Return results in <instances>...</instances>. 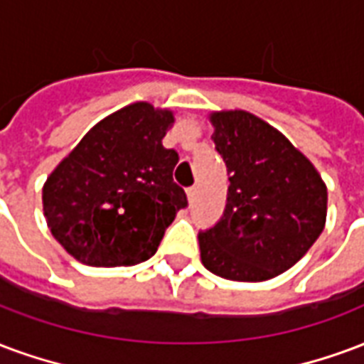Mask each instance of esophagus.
Masks as SVG:
<instances>
[{"instance_id":"obj_1","label":"esophagus","mask_w":364,"mask_h":364,"mask_svg":"<svg viewBox=\"0 0 364 364\" xmlns=\"http://www.w3.org/2000/svg\"><path fill=\"white\" fill-rule=\"evenodd\" d=\"M195 198H196V187H189V189H187V200L193 204L195 203Z\"/></svg>"}]
</instances>
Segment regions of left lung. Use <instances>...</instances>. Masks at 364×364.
<instances>
[{
	"label": "left lung",
	"instance_id": "left-lung-1",
	"mask_svg": "<svg viewBox=\"0 0 364 364\" xmlns=\"http://www.w3.org/2000/svg\"><path fill=\"white\" fill-rule=\"evenodd\" d=\"M212 141L230 187L222 220L198 233L206 270L231 282H266L305 257L326 225L318 169L270 123L245 109L210 112Z\"/></svg>",
	"mask_w": 364,
	"mask_h": 364
}]
</instances>
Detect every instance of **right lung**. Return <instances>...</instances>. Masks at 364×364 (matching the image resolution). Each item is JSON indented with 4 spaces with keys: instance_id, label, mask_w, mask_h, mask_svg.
Here are the masks:
<instances>
[{
    "instance_id": "right-lung-1",
    "label": "right lung",
    "mask_w": 364,
    "mask_h": 364,
    "mask_svg": "<svg viewBox=\"0 0 364 364\" xmlns=\"http://www.w3.org/2000/svg\"><path fill=\"white\" fill-rule=\"evenodd\" d=\"M168 107L134 102L98 121L42 187V208L63 249L96 268L134 266L158 250L187 206L173 183L177 152L161 141L173 127Z\"/></svg>"
}]
</instances>
